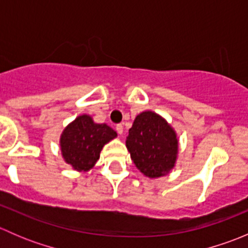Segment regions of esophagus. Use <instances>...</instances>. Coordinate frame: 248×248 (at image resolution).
<instances>
[{"mask_svg":"<svg viewBox=\"0 0 248 248\" xmlns=\"http://www.w3.org/2000/svg\"><path fill=\"white\" fill-rule=\"evenodd\" d=\"M116 132L120 134V136H122V133H124V124H116Z\"/></svg>","mask_w":248,"mask_h":248,"instance_id":"34e87169","label":"esophagus"}]
</instances>
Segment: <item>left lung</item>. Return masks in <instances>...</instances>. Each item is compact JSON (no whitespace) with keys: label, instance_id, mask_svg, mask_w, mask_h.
<instances>
[{"label":"left lung","instance_id":"left-lung-1","mask_svg":"<svg viewBox=\"0 0 248 248\" xmlns=\"http://www.w3.org/2000/svg\"><path fill=\"white\" fill-rule=\"evenodd\" d=\"M126 147L139 171L150 179H157L169 174L175 167L179 139L164 117L147 110L134 119Z\"/></svg>","mask_w":248,"mask_h":248}]
</instances>
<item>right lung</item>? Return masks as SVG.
<instances>
[{"mask_svg": "<svg viewBox=\"0 0 248 248\" xmlns=\"http://www.w3.org/2000/svg\"><path fill=\"white\" fill-rule=\"evenodd\" d=\"M117 133L107 124H96L90 115H80L60 137L64 162L77 171H89L99 159L102 149Z\"/></svg>", "mask_w": 248, "mask_h": 248, "instance_id": "add662e5", "label": "right lung"}]
</instances>
